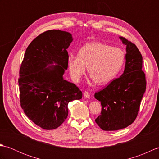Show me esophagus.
I'll list each match as a JSON object with an SVG mask.
<instances>
[{"instance_id":"34e87169","label":"esophagus","mask_w":159,"mask_h":159,"mask_svg":"<svg viewBox=\"0 0 159 159\" xmlns=\"http://www.w3.org/2000/svg\"><path fill=\"white\" fill-rule=\"evenodd\" d=\"M84 97L85 98H89L90 97V93L89 92H87V91H85V92H84Z\"/></svg>"}]
</instances>
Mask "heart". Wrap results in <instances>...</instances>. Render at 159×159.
I'll list each match as a JSON object with an SVG mask.
<instances>
[{
  "label": "heart",
  "instance_id": "heart-1",
  "mask_svg": "<svg viewBox=\"0 0 159 159\" xmlns=\"http://www.w3.org/2000/svg\"><path fill=\"white\" fill-rule=\"evenodd\" d=\"M125 57L124 50L120 47L91 42L80 49L79 56L68 57L67 66L74 81H79L88 67L89 76L95 83L102 85L116 76L124 65Z\"/></svg>",
  "mask_w": 159,
  "mask_h": 159
}]
</instances>
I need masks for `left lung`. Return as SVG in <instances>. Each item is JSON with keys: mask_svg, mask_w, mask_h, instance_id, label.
<instances>
[{"mask_svg": "<svg viewBox=\"0 0 159 159\" xmlns=\"http://www.w3.org/2000/svg\"><path fill=\"white\" fill-rule=\"evenodd\" d=\"M120 38L126 45L124 73L94 95L102 107L95 121L103 130H120L134 122L146 89L141 52L135 44L123 37Z\"/></svg>", "mask_w": 159, "mask_h": 159, "instance_id": "obj_1", "label": "left lung"}]
</instances>
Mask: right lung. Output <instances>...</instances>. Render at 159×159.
I'll return each mask as SVG.
<instances>
[{
  "label": "right lung",
  "instance_id": "add662e5",
  "mask_svg": "<svg viewBox=\"0 0 159 159\" xmlns=\"http://www.w3.org/2000/svg\"><path fill=\"white\" fill-rule=\"evenodd\" d=\"M72 42L70 33L43 32L29 45L20 66V105L26 116L43 129L60 126L68 115V103L82 98L79 87L63 79L67 68V48ZM53 62L57 65L47 66Z\"/></svg>",
  "mask_w": 159,
  "mask_h": 159
}]
</instances>
